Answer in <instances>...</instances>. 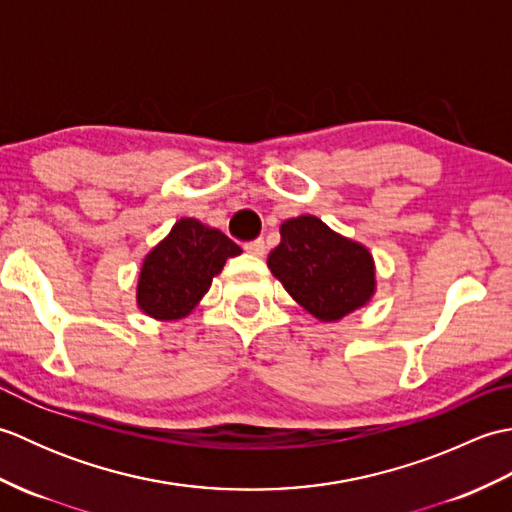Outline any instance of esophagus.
Instances as JSON below:
<instances>
[{
    "label": "esophagus",
    "mask_w": 512,
    "mask_h": 512,
    "mask_svg": "<svg viewBox=\"0 0 512 512\" xmlns=\"http://www.w3.org/2000/svg\"><path fill=\"white\" fill-rule=\"evenodd\" d=\"M244 250L250 255H255V257H264L266 255V242H264V239H253V242L244 244Z\"/></svg>",
    "instance_id": "esophagus-1"
}]
</instances>
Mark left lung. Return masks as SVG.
Here are the masks:
<instances>
[{"label": "left lung", "instance_id": "left-lung-1", "mask_svg": "<svg viewBox=\"0 0 512 512\" xmlns=\"http://www.w3.org/2000/svg\"><path fill=\"white\" fill-rule=\"evenodd\" d=\"M268 268L288 295L314 319L341 321L363 308L376 292V266L369 248L345 237L314 215L290 217Z\"/></svg>", "mask_w": 512, "mask_h": 512}]
</instances>
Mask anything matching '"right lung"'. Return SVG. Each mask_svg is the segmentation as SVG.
I'll return each mask as SVG.
<instances>
[{"instance_id": "obj_1", "label": "right lung", "mask_w": 512, "mask_h": 512, "mask_svg": "<svg viewBox=\"0 0 512 512\" xmlns=\"http://www.w3.org/2000/svg\"><path fill=\"white\" fill-rule=\"evenodd\" d=\"M242 253L222 231L182 217L140 264L136 303L156 321L184 319L209 292L228 257Z\"/></svg>"}]
</instances>
